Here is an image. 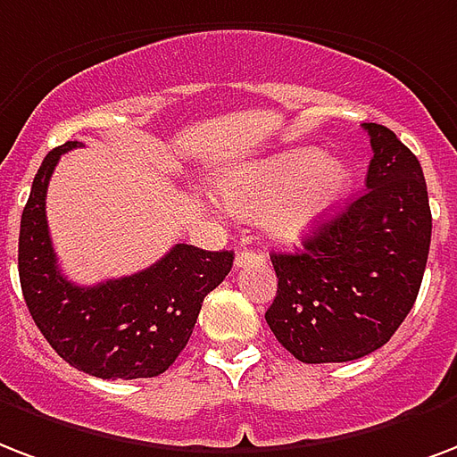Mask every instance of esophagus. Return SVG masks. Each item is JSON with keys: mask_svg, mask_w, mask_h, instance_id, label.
Listing matches in <instances>:
<instances>
[{"mask_svg": "<svg viewBox=\"0 0 457 457\" xmlns=\"http://www.w3.org/2000/svg\"><path fill=\"white\" fill-rule=\"evenodd\" d=\"M256 261H263V256H259L256 252H249V249H244V252L237 253L235 266L242 268V266H249V263H256Z\"/></svg>", "mask_w": 457, "mask_h": 457, "instance_id": "1", "label": "esophagus"}]
</instances>
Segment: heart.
I'll use <instances>...</instances> for the list:
<instances>
[{"label": "heart", "instance_id": "1", "mask_svg": "<svg viewBox=\"0 0 457 457\" xmlns=\"http://www.w3.org/2000/svg\"><path fill=\"white\" fill-rule=\"evenodd\" d=\"M353 187L343 160L292 148L222 177L220 196L239 218L263 215L268 235L299 242L319 228Z\"/></svg>", "mask_w": 457, "mask_h": 457}]
</instances>
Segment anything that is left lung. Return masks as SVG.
I'll list each match as a JSON object with an SVG mask.
<instances>
[{
    "instance_id": "1",
    "label": "left lung",
    "mask_w": 457,
    "mask_h": 457,
    "mask_svg": "<svg viewBox=\"0 0 457 457\" xmlns=\"http://www.w3.org/2000/svg\"><path fill=\"white\" fill-rule=\"evenodd\" d=\"M371 138L367 191L316 228L297 253H273L278 292L266 321L304 364L367 357L405 321L422 285L431 211L420 160L391 129Z\"/></svg>"
}]
</instances>
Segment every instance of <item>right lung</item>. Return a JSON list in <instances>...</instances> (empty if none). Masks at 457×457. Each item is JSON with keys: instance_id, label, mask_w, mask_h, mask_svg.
<instances>
[{"instance_id": "right-lung-1", "label": "right lung", "mask_w": 457, "mask_h": 457, "mask_svg": "<svg viewBox=\"0 0 457 457\" xmlns=\"http://www.w3.org/2000/svg\"><path fill=\"white\" fill-rule=\"evenodd\" d=\"M66 141L47 153L21 215L19 278L35 326L52 350L97 378H151L170 369L187 343L208 292L225 280L232 252L177 244L141 273L81 287L57 266L45 196Z\"/></svg>"}]
</instances>
